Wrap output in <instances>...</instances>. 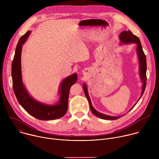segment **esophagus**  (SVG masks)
Instances as JSON below:
<instances>
[{
	"label": "esophagus",
	"instance_id": "obj_1",
	"mask_svg": "<svg viewBox=\"0 0 159 159\" xmlns=\"http://www.w3.org/2000/svg\"><path fill=\"white\" fill-rule=\"evenodd\" d=\"M83 72L85 75H88L90 73V69H85L84 70H83Z\"/></svg>",
	"mask_w": 159,
	"mask_h": 159
}]
</instances>
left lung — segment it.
<instances>
[{
  "label": "left lung",
  "mask_w": 159,
  "mask_h": 159,
  "mask_svg": "<svg viewBox=\"0 0 159 159\" xmlns=\"http://www.w3.org/2000/svg\"><path fill=\"white\" fill-rule=\"evenodd\" d=\"M120 39L121 40V41L122 43H136V44H137V53H138V56H139V61H140V77H141V79H142V81L143 82V87H142V94H141V96H142L143 94V93H144L145 87H146V81H147V75H146V72H147V60H146V56H145V53H144V52L143 51V49H142L141 42H140L139 38L137 36L134 35L131 33V31L130 30L124 31L121 32L120 33ZM83 88H84V91L85 95V96H86V98H87V100L89 101L90 110H91L92 112L93 113V114L95 116H96L97 117H99L100 118H102V119H104V120H117V119L120 118V117H121V116L115 117V116H107V115L102 114V113H100V112H98L97 111H96L94 109V107H93V106H92L91 101H90V99L89 96L88 95L87 87H86V85L85 84L83 85ZM135 105H136V104H134V106ZM133 107L132 108H133Z\"/></svg>",
  "instance_id": "8db88e82"
}]
</instances>
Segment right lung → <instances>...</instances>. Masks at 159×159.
<instances>
[{
	"instance_id": "obj_1",
	"label": "right lung",
	"mask_w": 159,
	"mask_h": 159,
	"mask_svg": "<svg viewBox=\"0 0 159 159\" xmlns=\"http://www.w3.org/2000/svg\"><path fill=\"white\" fill-rule=\"evenodd\" d=\"M31 31H28L19 39L15 55L12 63V87L16 97L20 104L29 114L40 120H51L63 117L68 109L70 89L77 80V75L72 74L63 80L60 87V99L59 102L53 106L41 104L34 100L28 93L22 84L20 69V54L22 44H23L29 36Z\"/></svg>"
}]
</instances>
